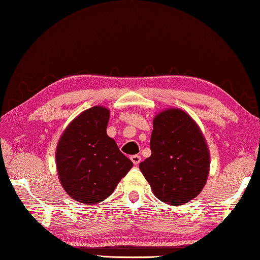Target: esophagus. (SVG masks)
Segmentation results:
<instances>
[{
	"label": "esophagus",
	"instance_id": "obj_1",
	"mask_svg": "<svg viewBox=\"0 0 260 260\" xmlns=\"http://www.w3.org/2000/svg\"><path fill=\"white\" fill-rule=\"evenodd\" d=\"M131 160H132V162H133L134 166L137 167V166H139L140 162H141V156H140V155L131 156Z\"/></svg>",
	"mask_w": 260,
	"mask_h": 260
}]
</instances>
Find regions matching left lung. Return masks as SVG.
Listing matches in <instances>:
<instances>
[{
  "mask_svg": "<svg viewBox=\"0 0 260 260\" xmlns=\"http://www.w3.org/2000/svg\"><path fill=\"white\" fill-rule=\"evenodd\" d=\"M150 138V157L140 170L156 198L171 206L188 203L203 191L211 156L203 132L189 115L168 109L155 115Z\"/></svg>",
  "mask_w": 260,
  "mask_h": 260,
  "instance_id": "obj_1",
  "label": "left lung"
}]
</instances>
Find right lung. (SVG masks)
<instances>
[{
    "mask_svg": "<svg viewBox=\"0 0 260 260\" xmlns=\"http://www.w3.org/2000/svg\"><path fill=\"white\" fill-rule=\"evenodd\" d=\"M110 110H85L63 131L55 151L60 183L69 197L85 205H97L112 194L133 163L106 134Z\"/></svg>",
    "mask_w": 260,
    "mask_h": 260,
    "instance_id": "add662e5",
    "label": "right lung"
}]
</instances>
